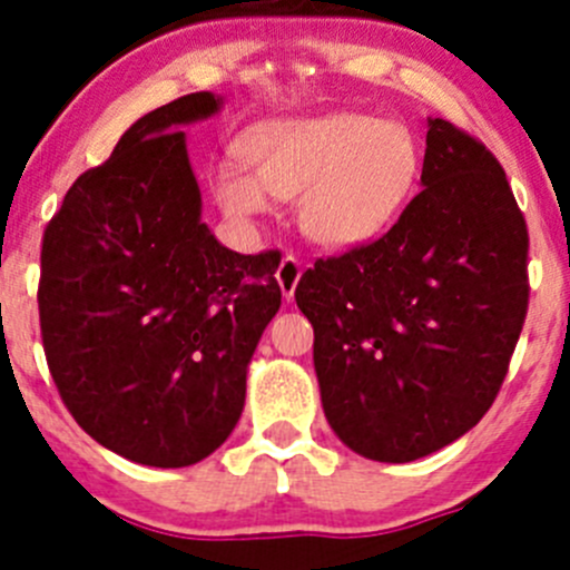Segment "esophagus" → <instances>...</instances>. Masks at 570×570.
Returning <instances> with one entry per match:
<instances>
[{"label":"esophagus","mask_w":570,"mask_h":570,"mask_svg":"<svg viewBox=\"0 0 570 570\" xmlns=\"http://www.w3.org/2000/svg\"><path fill=\"white\" fill-rule=\"evenodd\" d=\"M301 275H303L301 262H297L295 256H284V262L278 264V273H275V281H278V286H281V292H284L286 301H292V297H295Z\"/></svg>","instance_id":"esophagus-1"}]
</instances>
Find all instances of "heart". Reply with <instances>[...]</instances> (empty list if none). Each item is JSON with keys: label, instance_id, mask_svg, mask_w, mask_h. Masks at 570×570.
I'll return each instance as SVG.
<instances>
[{"label": "heart", "instance_id": "1", "mask_svg": "<svg viewBox=\"0 0 570 570\" xmlns=\"http://www.w3.org/2000/svg\"><path fill=\"white\" fill-rule=\"evenodd\" d=\"M250 176L226 165L215 200L234 220L269 212V199L297 195V223L320 248L353 250L400 220L422 176V146L400 120L364 112L275 118L243 140Z\"/></svg>", "mask_w": 570, "mask_h": 570}]
</instances>
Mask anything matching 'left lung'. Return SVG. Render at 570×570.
<instances>
[{
	"label": "left lung",
	"mask_w": 570,
	"mask_h": 570,
	"mask_svg": "<svg viewBox=\"0 0 570 570\" xmlns=\"http://www.w3.org/2000/svg\"><path fill=\"white\" fill-rule=\"evenodd\" d=\"M527 248L502 165L428 118L422 193L392 232L320 258L295 289L314 325L322 411L344 446L411 463L485 416L527 317Z\"/></svg>",
	"instance_id": "1"
}]
</instances>
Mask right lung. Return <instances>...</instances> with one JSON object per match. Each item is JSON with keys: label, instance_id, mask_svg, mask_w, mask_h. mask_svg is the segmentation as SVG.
I'll list each match as a JSON object with an SVG mask.
<instances>
[{"label": "right lung", "instance_id": "add662e5", "mask_svg": "<svg viewBox=\"0 0 570 570\" xmlns=\"http://www.w3.org/2000/svg\"><path fill=\"white\" fill-rule=\"evenodd\" d=\"M200 90L151 109L73 181L40 250V336L62 402L115 455L157 469L209 458L243 416L245 377L281 308L275 250L243 256L200 220L181 126Z\"/></svg>", "mask_w": 570, "mask_h": 570}]
</instances>
